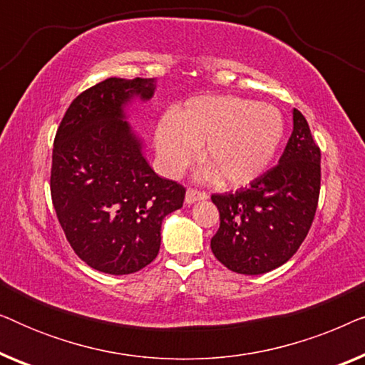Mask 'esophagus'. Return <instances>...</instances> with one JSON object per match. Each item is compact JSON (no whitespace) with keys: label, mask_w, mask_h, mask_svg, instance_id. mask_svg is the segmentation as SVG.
<instances>
[{"label":"esophagus","mask_w":365,"mask_h":365,"mask_svg":"<svg viewBox=\"0 0 365 365\" xmlns=\"http://www.w3.org/2000/svg\"><path fill=\"white\" fill-rule=\"evenodd\" d=\"M204 199H207V192L197 191V189H192V187L187 189V192H186V202L187 204H192L196 201H204Z\"/></svg>","instance_id":"obj_1"}]
</instances>
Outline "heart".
I'll return each instance as SVG.
<instances>
[{
    "label": "heart",
    "mask_w": 365,
    "mask_h": 365,
    "mask_svg": "<svg viewBox=\"0 0 365 365\" xmlns=\"http://www.w3.org/2000/svg\"><path fill=\"white\" fill-rule=\"evenodd\" d=\"M286 121L276 106L236 96H199L164 116L154 131L159 161L179 174L201 151L214 181L244 186L262 176L281 148Z\"/></svg>",
    "instance_id": "heart-1"
}]
</instances>
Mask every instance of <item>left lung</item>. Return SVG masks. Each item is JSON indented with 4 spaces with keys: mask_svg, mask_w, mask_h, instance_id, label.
Wrapping results in <instances>:
<instances>
[{
    "mask_svg": "<svg viewBox=\"0 0 365 365\" xmlns=\"http://www.w3.org/2000/svg\"><path fill=\"white\" fill-rule=\"evenodd\" d=\"M277 166L236 192L212 194L219 209L212 254L237 274L257 276L287 262L306 239L321 191V149L301 111Z\"/></svg>",
    "mask_w": 365,
    "mask_h": 365,
    "instance_id": "left-lung-1",
    "label": "left lung"
}]
</instances>
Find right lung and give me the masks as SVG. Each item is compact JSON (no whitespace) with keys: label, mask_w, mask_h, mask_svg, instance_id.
Segmentation results:
<instances>
[{"label":"right lung","mask_w":365,"mask_h":365,"mask_svg":"<svg viewBox=\"0 0 365 365\" xmlns=\"http://www.w3.org/2000/svg\"><path fill=\"white\" fill-rule=\"evenodd\" d=\"M154 78H108L69 104L53 148L51 199L78 257L123 276L156 259L163 219L182 207L181 184L159 178L128 123L134 98L154 96Z\"/></svg>","instance_id":"add662e5"}]
</instances>
